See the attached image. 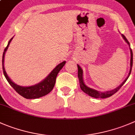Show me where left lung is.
<instances>
[{
  "label": "left lung",
  "mask_w": 135,
  "mask_h": 135,
  "mask_svg": "<svg viewBox=\"0 0 135 135\" xmlns=\"http://www.w3.org/2000/svg\"><path fill=\"white\" fill-rule=\"evenodd\" d=\"M123 38L124 39L125 41H126L127 44L129 45L130 47V44L128 41V40H127V38L125 37V36L124 35L121 34ZM130 51H131V62H130V70H129V74H128L127 77L125 79V80L118 86L116 88L113 89V90H109V91H98L96 90H94V89L88 87V86H86L83 80V70H82V68L79 66V65H77L78 66V79H79V82H80V88L82 91H84V93L87 94L88 95H90V96L93 97V98H109V97L112 96V95L115 94V93L117 92L121 87H122L123 85L125 83V82L127 81V80L128 79V78L130 76L131 73V69H132V66H133V51H132V49L130 48Z\"/></svg>",
  "instance_id": "left-lung-1"
}]
</instances>
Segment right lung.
<instances>
[{
  "mask_svg": "<svg viewBox=\"0 0 135 135\" xmlns=\"http://www.w3.org/2000/svg\"><path fill=\"white\" fill-rule=\"evenodd\" d=\"M12 39L13 37L10 39V41H8L7 47L5 48L3 53V55H2V69H3L4 75L5 78H6V80H7L8 83L10 84V86L16 91V92L18 93L20 95H22L23 98H26V99H36V98H41V97L44 96V95L48 94L53 90V87H54L55 84L56 78H57V74L59 73L60 70H61V69L63 67L64 65H65L66 61H63V62L59 64L49 73V75L45 79L43 80L41 82H39L38 84H36L30 86H19V85L16 84L14 82H12V80L9 78L6 70H5L4 66V60L5 53H6L8 47L9 45H10Z\"/></svg>",
  "mask_w": 135,
  "mask_h": 135,
  "instance_id": "add662e5",
  "label": "right lung"
}]
</instances>
